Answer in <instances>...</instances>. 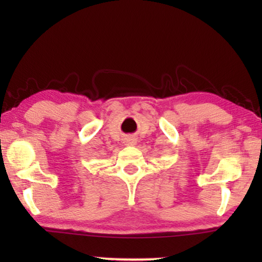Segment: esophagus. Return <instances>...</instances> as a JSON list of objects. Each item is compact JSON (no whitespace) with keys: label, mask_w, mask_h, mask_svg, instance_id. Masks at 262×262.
I'll return each instance as SVG.
<instances>
[{"label":"esophagus","mask_w":262,"mask_h":262,"mask_svg":"<svg viewBox=\"0 0 262 262\" xmlns=\"http://www.w3.org/2000/svg\"><path fill=\"white\" fill-rule=\"evenodd\" d=\"M123 142H125L126 145H135L137 140L135 139V137L128 136V137H125V139H123Z\"/></svg>","instance_id":"34e87169"}]
</instances>
